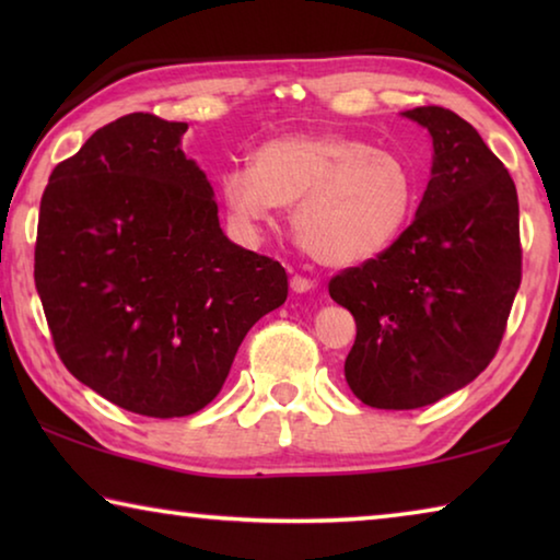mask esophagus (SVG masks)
I'll return each mask as SVG.
<instances>
[{
  "mask_svg": "<svg viewBox=\"0 0 560 560\" xmlns=\"http://www.w3.org/2000/svg\"><path fill=\"white\" fill-rule=\"evenodd\" d=\"M311 289H314V279L303 277V273H293V277H291V291L306 293V291H311Z\"/></svg>",
  "mask_w": 560,
  "mask_h": 560,
  "instance_id": "34e87169",
  "label": "esophagus"
}]
</instances>
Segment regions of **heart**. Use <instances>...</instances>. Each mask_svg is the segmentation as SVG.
<instances>
[{"label": "heart", "mask_w": 560, "mask_h": 560, "mask_svg": "<svg viewBox=\"0 0 560 560\" xmlns=\"http://www.w3.org/2000/svg\"><path fill=\"white\" fill-rule=\"evenodd\" d=\"M226 210L259 226L273 205L293 207V232L316 261L353 267L400 240L420 189L405 160L340 132H293L252 153L249 167L222 175Z\"/></svg>", "instance_id": "b5f03b06"}]
</instances>
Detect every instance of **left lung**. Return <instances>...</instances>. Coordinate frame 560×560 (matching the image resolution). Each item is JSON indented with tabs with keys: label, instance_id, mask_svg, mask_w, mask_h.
Instances as JSON below:
<instances>
[{
	"label": "left lung",
	"instance_id": "left-lung-1",
	"mask_svg": "<svg viewBox=\"0 0 560 560\" xmlns=\"http://www.w3.org/2000/svg\"><path fill=\"white\" fill-rule=\"evenodd\" d=\"M432 136V177L412 224L381 257L336 273L355 318L346 381L377 410H415L469 385L497 355L521 283L518 197L457 113H402Z\"/></svg>",
	"mask_w": 560,
	"mask_h": 560
}]
</instances>
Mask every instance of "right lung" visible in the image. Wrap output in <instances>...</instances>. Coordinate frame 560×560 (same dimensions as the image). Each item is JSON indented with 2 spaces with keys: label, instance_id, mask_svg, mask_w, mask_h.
Returning <instances> with one entry per match:
<instances>
[{
  "label": "right lung",
  "instance_id": "1",
  "mask_svg": "<svg viewBox=\"0 0 560 560\" xmlns=\"http://www.w3.org/2000/svg\"><path fill=\"white\" fill-rule=\"evenodd\" d=\"M187 122L130 113L54 167L34 281L69 373L122 410L212 402L244 336L287 301L279 261L226 240Z\"/></svg>",
  "mask_w": 560,
  "mask_h": 560
}]
</instances>
